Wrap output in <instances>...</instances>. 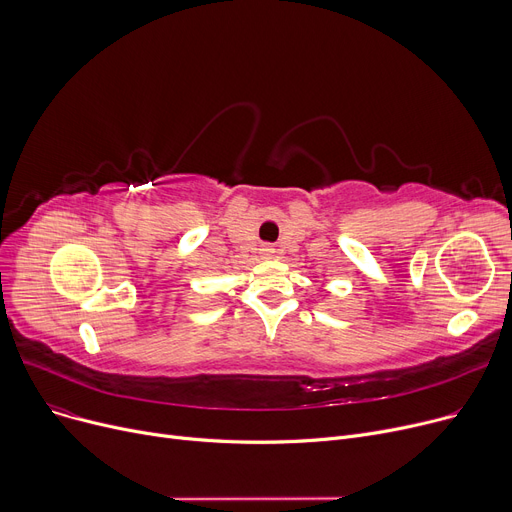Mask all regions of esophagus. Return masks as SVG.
<instances>
[{"instance_id": "obj_1", "label": "esophagus", "mask_w": 512, "mask_h": 512, "mask_svg": "<svg viewBox=\"0 0 512 512\" xmlns=\"http://www.w3.org/2000/svg\"><path fill=\"white\" fill-rule=\"evenodd\" d=\"M262 254H264L266 258H270V256H275V248H273V246H264V248H262Z\"/></svg>"}]
</instances>
